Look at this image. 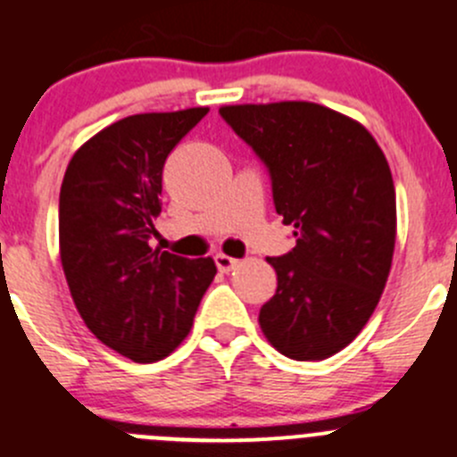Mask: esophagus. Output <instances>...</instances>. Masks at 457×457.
Here are the masks:
<instances>
[{"label":"esophagus","instance_id":"obj_1","mask_svg":"<svg viewBox=\"0 0 457 457\" xmlns=\"http://www.w3.org/2000/svg\"><path fill=\"white\" fill-rule=\"evenodd\" d=\"M214 262H216V266H219L220 272H232L234 268L238 266V259L228 257V254H216Z\"/></svg>","mask_w":457,"mask_h":457}]
</instances>
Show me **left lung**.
<instances>
[{
    "label": "left lung",
    "instance_id": "obj_1",
    "mask_svg": "<svg viewBox=\"0 0 457 457\" xmlns=\"http://www.w3.org/2000/svg\"><path fill=\"white\" fill-rule=\"evenodd\" d=\"M266 162L272 200L297 245L268 257L277 291L259 311L268 343L295 361H325L368 325L396 238L390 166L363 123L311 101L220 108Z\"/></svg>",
    "mask_w": 457,
    "mask_h": 457
}]
</instances>
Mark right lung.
Masks as SVG:
<instances>
[{
  "label": "right lung",
  "instance_id": "1",
  "mask_svg": "<svg viewBox=\"0 0 457 457\" xmlns=\"http://www.w3.org/2000/svg\"><path fill=\"white\" fill-rule=\"evenodd\" d=\"M209 108L132 114L89 137L61 187L58 245L71 300L96 338L155 363L189 336L214 259L151 248L166 157Z\"/></svg>",
  "mask_w": 457,
  "mask_h": 457
}]
</instances>
